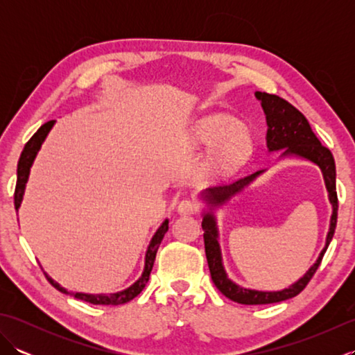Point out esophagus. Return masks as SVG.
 Masks as SVG:
<instances>
[{"mask_svg": "<svg viewBox=\"0 0 355 355\" xmlns=\"http://www.w3.org/2000/svg\"><path fill=\"white\" fill-rule=\"evenodd\" d=\"M177 210H178V214L180 215H184V216H187V215H195L200 210V205L195 200H191V198H184V200H182L180 201V205H178V207H177Z\"/></svg>", "mask_w": 355, "mask_h": 355, "instance_id": "1", "label": "esophagus"}]
</instances>
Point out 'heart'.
<instances>
[{"label":"heart","mask_w":355,"mask_h":355,"mask_svg":"<svg viewBox=\"0 0 355 355\" xmlns=\"http://www.w3.org/2000/svg\"><path fill=\"white\" fill-rule=\"evenodd\" d=\"M233 119L227 114H212L198 125V139L202 143H214L212 164L216 171L229 169L243 160L250 149V135L243 126H232Z\"/></svg>","instance_id":"1"}]
</instances>
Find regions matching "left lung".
Returning a JSON list of instances; mask_svg holds the SVG:
<instances>
[{
	"label": "left lung",
	"instance_id": "obj_1",
	"mask_svg": "<svg viewBox=\"0 0 355 355\" xmlns=\"http://www.w3.org/2000/svg\"><path fill=\"white\" fill-rule=\"evenodd\" d=\"M256 99L261 101L262 110L266 112L267 119V148L268 150H281L284 149L282 155H299L306 158L313 163H315L322 169L323 180H325V186L328 191L329 202L333 205V215H331L329 223V232L327 235V244L323 248L320 256L315 261L314 266L306 271L304 277H300L297 282L290 285L288 288L282 291H258V290H248L243 286L236 285L227 277V273L223 267L221 259V250L220 244H218V229L216 221L212 212H206L202 218V230H205V248H206V258L209 263L210 276L215 286L220 290L225 297H229L233 302L243 304V305H266V304H275L282 302V300L291 299L302 291L308 282L311 281L315 271H318L323 254H325L327 248L334 236L336 224H337V210H338V201H337V192H336V163L334 157L331 150L325 148L315 137L310 123L305 119V116L297 108H294L290 102H286L282 97L276 94L268 93H254ZM263 171H258L252 173V175L244 177L238 180V182L232 183L229 186H218V187H209L202 195L205 200L212 207L221 206L225 201H229L233 195H236L244 189L247 184H250L253 180L262 173ZM212 210V209H210Z\"/></svg>",
	"mask_w": 355,
	"mask_h": 355
}]
</instances>
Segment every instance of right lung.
<instances>
[{"label": "right lung", "instance_id": "obj_1", "mask_svg": "<svg viewBox=\"0 0 355 355\" xmlns=\"http://www.w3.org/2000/svg\"><path fill=\"white\" fill-rule=\"evenodd\" d=\"M53 125H55V120H50V122L44 123L40 128V130H37L32 135V139H30L26 143L24 149H22L21 157H19V162H18V171H17V175H18L17 177V187H15V195H13V197H15V209H17V210L19 209L21 201H22V195H24V189H26V183H27V180H28L30 168H32V164H33V160H35V157L37 154V150H40L42 141L45 140V137H47V134L51 130ZM168 224H169V221L164 220V223L155 232V235L153 236V239H150L149 247H148V250H146L145 270H143L141 277L139 279V281L135 282V284H132L130 288H126L123 291H119V293H114V294L73 293V296L76 297V299L84 300V302L93 304V305H122V304L130 302V300H132L135 296H139V294L141 293V290L145 288V285L149 281V275H150V270H153V267H154V261H155V254H157V250H158V245H160L162 239L164 236V233L168 232V229H169ZM45 277H47V281L53 286H55L56 290L62 291L65 294H69V291H67L65 288H62V286L59 285V284H56L51 277H49L47 275H45Z\"/></svg>", "mask_w": 355, "mask_h": 355}]
</instances>
